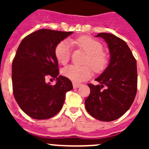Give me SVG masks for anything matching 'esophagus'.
<instances>
[{"mask_svg": "<svg viewBox=\"0 0 149 149\" xmlns=\"http://www.w3.org/2000/svg\"><path fill=\"white\" fill-rule=\"evenodd\" d=\"M81 85H82V84H79V83L73 82V87L74 88V89H76V88L80 87V86H81Z\"/></svg>", "mask_w": 149, "mask_h": 149, "instance_id": "1", "label": "esophagus"}]
</instances>
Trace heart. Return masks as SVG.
I'll list each match as a JSON object with an SVG mask.
<instances>
[{
    "label": "heart",
    "mask_w": 149,
    "mask_h": 149,
    "mask_svg": "<svg viewBox=\"0 0 149 149\" xmlns=\"http://www.w3.org/2000/svg\"><path fill=\"white\" fill-rule=\"evenodd\" d=\"M72 43L87 53V56L84 62L85 65H69L63 68L62 74L67 78L74 82H81L92 76L93 69L95 72H101L107 68L108 56L102 51V45L98 41L84 36L72 40ZM71 51L72 45L69 42L66 40L60 42L55 48V56L57 61L62 65H66L70 60Z\"/></svg>",
    "instance_id": "heart-1"
}]
</instances>
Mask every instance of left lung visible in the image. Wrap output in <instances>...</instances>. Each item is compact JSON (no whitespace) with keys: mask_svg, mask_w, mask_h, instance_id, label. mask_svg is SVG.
<instances>
[{"mask_svg":"<svg viewBox=\"0 0 149 149\" xmlns=\"http://www.w3.org/2000/svg\"><path fill=\"white\" fill-rule=\"evenodd\" d=\"M108 45L110 62L95 79L98 85L89 84L90 94L85 107L91 116L103 122L120 118L131 107L137 90L136 61L127 45L115 35L101 33Z\"/></svg>","mask_w":149,"mask_h":149,"instance_id":"left-lung-1","label":"left lung"}]
</instances>
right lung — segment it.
Masks as SVG:
<instances>
[{
	"label": "right lung",
	"instance_id": "obj_1",
	"mask_svg": "<svg viewBox=\"0 0 149 149\" xmlns=\"http://www.w3.org/2000/svg\"><path fill=\"white\" fill-rule=\"evenodd\" d=\"M72 32L41 29L23 39L13 60L12 81L15 101L27 115L35 119H47L58 113L65 94L72 90V81L59 76L56 45ZM56 78L52 86L45 81Z\"/></svg>",
	"mask_w": 149,
	"mask_h": 149
}]
</instances>
